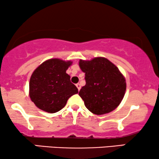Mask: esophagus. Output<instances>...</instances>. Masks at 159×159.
I'll use <instances>...</instances> for the list:
<instances>
[{
	"label": "esophagus",
	"instance_id": "34e87169",
	"mask_svg": "<svg viewBox=\"0 0 159 159\" xmlns=\"http://www.w3.org/2000/svg\"><path fill=\"white\" fill-rule=\"evenodd\" d=\"M76 86H77V88H78V90H80V88H81V86H80V83H77L76 84Z\"/></svg>",
	"mask_w": 159,
	"mask_h": 159
}]
</instances>
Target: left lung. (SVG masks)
<instances>
[{
    "instance_id": "1",
    "label": "left lung",
    "mask_w": 159,
    "mask_h": 159,
    "mask_svg": "<svg viewBox=\"0 0 159 159\" xmlns=\"http://www.w3.org/2000/svg\"><path fill=\"white\" fill-rule=\"evenodd\" d=\"M80 67L85 74L86 84L80 90V96L90 112L104 115L114 110L124 96L125 80L117 66L104 57L80 61Z\"/></svg>"
}]
</instances>
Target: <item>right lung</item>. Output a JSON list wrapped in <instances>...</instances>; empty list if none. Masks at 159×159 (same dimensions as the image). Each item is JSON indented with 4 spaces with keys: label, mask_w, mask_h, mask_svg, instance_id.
<instances>
[{
    "label": "right lung",
    "mask_w": 159,
    "mask_h": 159,
    "mask_svg": "<svg viewBox=\"0 0 159 159\" xmlns=\"http://www.w3.org/2000/svg\"><path fill=\"white\" fill-rule=\"evenodd\" d=\"M71 64V61L50 59L34 71L29 83L30 97L37 107L47 112H57L77 93V88L66 73Z\"/></svg>",
    "instance_id": "right-lung-1"
}]
</instances>
